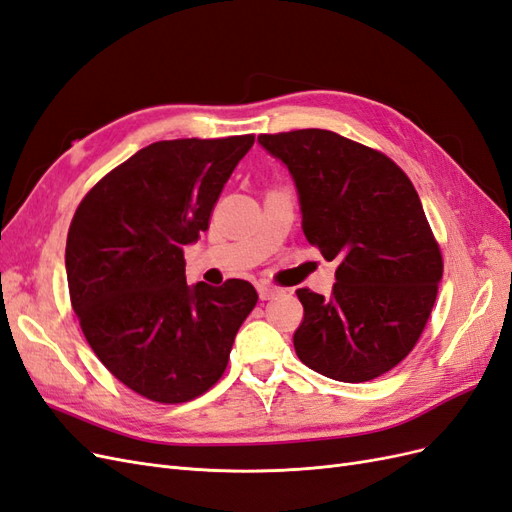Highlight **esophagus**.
<instances>
[{
    "mask_svg": "<svg viewBox=\"0 0 512 512\" xmlns=\"http://www.w3.org/2000/svg\"><path fill=\"white\" fill-rule=\"evenodd\" d=\"M258 294H260L262 301H269V299L275 297V294H280V290L273 288V286H267V284H260L258 286Z\"/></svg>",
    "mask_w": 512,
    "mask_h": 512,
    "instance_id": "obj_1",
    "label": "esophagus"
}]
</instances>
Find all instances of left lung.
Instances as JSON below:
<instances>
[{
  "mask_svg": "<svg viewBox=\"0 0 512 512\" xmlns=\"http://www.w3.org/2000/svg\"><path fill=\"white\" fill-rule=\"evenodd\" d=\"M294 179L305 239L335 260L333 294L299 288V359L339 382H367L416 346L438 297L442 252L412 181L382 151L331 130L260 134Z\"/></svg>",
  "mask_w": 512,
  "mask_h": 512,
  "instance_id": "8db88e82",
  "label": "left lung"
}]
</instances>
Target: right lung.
Returning a JSON list of instances; mask_svg holds the SVG:
<instances>
[{"instance_id": "add662e5", "label": "right lung", "mask_w": 512, "mask_h": 512, "mask_svg": "<svg viewBox=\"0 0 512 512\" xmlns=\"http://www.w3.org/2000/svg\"><path fill=\"white\" fill-rule=\"evenodd\" d=\"M252 145L254 134L153 143L104 175L72 218L66 273L87 344L158 404H183L222 378L258 303L245 280L188 286L183 258Z\"/></svg>"}]
</instances>
